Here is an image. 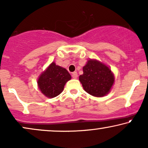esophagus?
I'll return each instance as SVG.
<instances>
[{
  "mask_svg": "<svg viewBox=\"0 0 148 148\" xmlns=\"http://www.w3.org/2000/svg\"><path fill=\"white\" fill-rule=\"evenodd\" d=\"M78 77V75H77V72H73L72 73V77L73 79H77Z\"/></svg>",
  "mask_w": 148,
  "mask_h": 148,
  "instance_id": "esophagus-1",
  "label": "esophagus"
}]
</instances>
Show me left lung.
Here are the masks:
<instances>
[{
	"mask_svg": "<svg viewBox=\"0 0 148 148\" xmlns=\"http://www.w3.org/2000/svg\"><path fill=\"white\" fill-rule=\"evenodd\" d=\"M79 77L84 90L95 97L108 94L114 82V76L108 66L97 60L90 59L83 67Z\"/></svg>",
	"mask_w": 148,
	"mask_h": 148,
	"instance_id": "1",
	"label": "left lung"
}]
</instances>
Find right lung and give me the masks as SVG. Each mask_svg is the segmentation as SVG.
<instances>
[{"instance_id": "obj_1", "label": "right lung", "mask_w": 148, "mask_h": 148, "mask_svg": "<svg viewBox=\"0 0 148 148\" xmlns=\"http://www.w3.org/2000/svg\"><path fill=\"white\" fill-rule=\"evenodd\" d=\"M71 79V76L66 69L52 62L40 75L38 86L44 96L52 98L63 91L64 85Z\"/></svg>"}]
</instances>
